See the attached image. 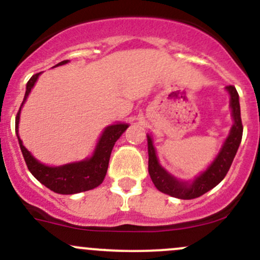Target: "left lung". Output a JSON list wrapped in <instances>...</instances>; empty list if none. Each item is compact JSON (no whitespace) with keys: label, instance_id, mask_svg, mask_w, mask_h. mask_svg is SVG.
I'll use <instances>...</instances> for the list:
<instances>
[{"label":"left lung","instance_id":"1","mask_svg":"<svg viewBox=\"0 0 260 260\" xmlns=\"http://www.w3.org/2000/svg\"><path fill=\"white\" fill-rule=\"evenodd\" d=\"M231 95V109L234 124L232 126L230 135L225 139L222 149L213 162L208 166L205 172L197 176L192 182H182L170 175L166 170L158 164L152 140L147 135V151H149V174L153 185L158 191L180 200H192L197 198L213 187H216L225 177L233 158L242 141L243 125L241 119V107H239V95L233 85L225 86Z\"/></svg>","mask_w":260,"mask_h":260}]
</instances>
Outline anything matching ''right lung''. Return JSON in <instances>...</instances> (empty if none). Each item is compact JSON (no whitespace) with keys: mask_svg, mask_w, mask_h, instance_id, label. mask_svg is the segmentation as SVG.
I'll use <instances>...</instances> for the list:
<instances>
[{"mask_svg":"<svg viewBox=\"0 0 260 260\" xmlns=\"http://www.w3.org/2000/svg\"><path fill=\"white\" fill-rule=\"evenodd\" d=\"M66 63H68V60H63V62L58 63L55 67L63 66ZM40 74L41 73L32 75V78L27 83L26 94H24L23 102H22L17 116H16V134H17L19 147H21L22 155H23L27 167H28L30 174L35 176L42 185L46 186L47 188L52 189L55 193L73 194L95 188L104 181L114 145H115L116 140H118L120 136L122 135V133L127 129L129 125L114 124L105 127L99 141H98L95 151H94L90 158L79 161V162L67 164L63 165V166L57 167L46 166V165L41 164L23 146L18 135V122L21 109L23 107L30 90H32L35 83L37 82Z\"/></svg>","mask_w":260,"mask_h":260,"instance_id":"obj_1","label":"right lung"}]
</instances>
